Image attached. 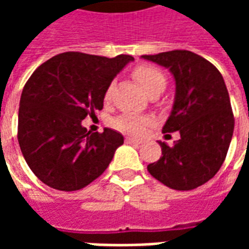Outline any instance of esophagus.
<instances>
[{
    "mask_svg": "<svg viewBox=\"0 0 249 249\" xmlns=\"http://www.w3.org/2000/svg\"><path fill=\"white\" fill-rule=\"evenodd\" d=\"M125 141H126L128 144H136V145H140L141 142H142L141 140H137V139H133V137H126Z\"/></svg>",
    "mask_w": 249,
    "mask_h": 249,
    "instance_id": "esophagus-1",
    "label": "esophagus"
}]
</instances>
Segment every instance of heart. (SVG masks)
I'll use <instances>...</instances> for the list:
<instances>
[{
	"label": "heart",
	"instance_id": "b5f03b06",
	"mask_svg": "<svg viewBox=\"0 0 249 249\" xmlns=\"http://www.w3.org/2000/svg\"><path fill=\"white\" fill-rule=\"evenodd\" d=\"M133 76L140 84L141 88L145 90L149 96L155 93H161L164 88L167 85V78L165 74L160 69H157L155 66L151 65H141L137 66L133 71ZM110 96V87L105 92V98L108 100ZM151 124V120L144 116L139 114L124 113L116 117L113 120V126L120 132H124L128 135L139 136L141 135L148 125Z\"/></svg>",
	"mask_w": 249,
	"mask_h": 249
}]
</instances>
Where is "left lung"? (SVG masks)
Returning <instances> with one entry per match:
<instances>
[{
	"label": "left lung",
	"instance_id": "obj_1",
	"mask_svg": "<svg viewBox=\"0 0 249 249\" xmlns=\"http://www.w3.org/2000/svg\"><path fill=\"white\" fill-rule=\"evenodd\" d=\"M142 58L168 68L175 77V103L162 132L180 133L173 146L160 141L162 156L148 165V172L172 189H195L217 173L233 135L235 119L224 78L213 64L189 51Z\"/></svg>",
	"mask_w": 249,
	"mask_h": 249
}]
</instances>
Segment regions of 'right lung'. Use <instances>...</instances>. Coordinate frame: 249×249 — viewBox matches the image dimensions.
<instances>
[{
    "mask_svg": "<svg viewBox=\"0 0 249 249\" xmlns=\"http://www.w3.org/2000/svg\"><path fill=\"white\" fill-rule=\"evenodd\" d=\"M133 57L66 52L41 64L26 81L18 109V144L41 181L78 191L100 178L124 137L113 129L90 133L81 125L104 107L105 92Z\"/></svg>",
    "mask_w": 249,
    "mask_h": 249,
    "instance_id": "obj_1",
    "label": "right lung"
}]
</instances>
